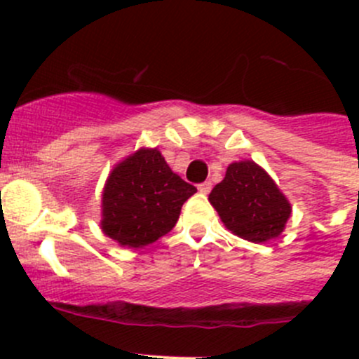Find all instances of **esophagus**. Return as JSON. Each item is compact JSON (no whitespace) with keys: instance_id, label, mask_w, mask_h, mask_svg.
<instances>
[{"instance_id":"34e87169","label":"esophagus","mask_w":359,"mask_h":359,"mask_svg":"<svg viewBox=\"0 0 359 359\" xmlns=\"http://www.w3.org/2000/svg\"><path fill=\"white\" fill-rule=\"evenodd\" d=\"M198 189H200V193H203V194H208L210 191H212V182H210V180H206V182H201L200 186H198Z\"/></svg>"}]
</instances>
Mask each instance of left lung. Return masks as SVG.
Segmentation results:
<instances>
[{"instance_id": "obj_1", "label": "left lung", "mask_w": 359, "mask_h": 359, "mask_svg": "<svg viewBox=\"0 0 359 359\" xmlns=\"http://www.w3.org/2000/svg\"><path fill=\"white\" fill-rule=\"evenodd\" d=\"M227 229L253 243L280 236L290 217V203L253 161L227 166L226 177L208 196Z\"/></svg>"}]
</instances>
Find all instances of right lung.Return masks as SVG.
Returning a JSON list of instances; mask_svg holds the SVG:
<instances>
[{
  "label": "right lung",
  "instance_id": "1",
  "mask_svg": "<svg viewBox=\"0 0 359 359\" xmlns=\"http://www.w3.org/2000/svg\"><path fill=\"white\" fill-rule=\"evenodd\" d=\"M194 193L159 151L140 149L112 170L104 187L102 231L123 247H146L173 229Z\"/></svg>",
  "mask_w": 359,
  "mask_h": 359
}]
</instances>
